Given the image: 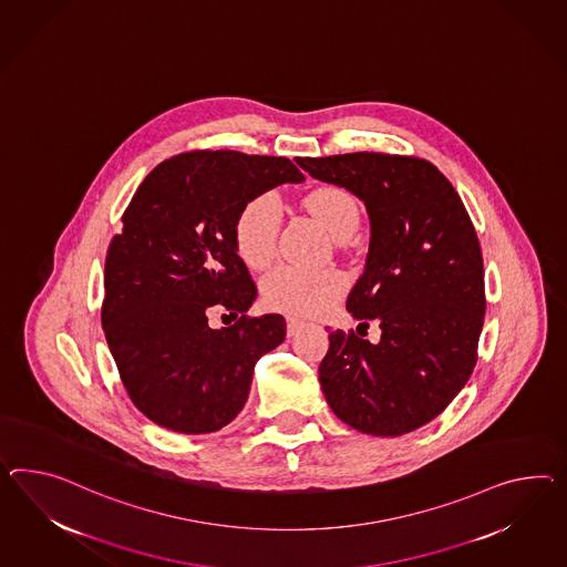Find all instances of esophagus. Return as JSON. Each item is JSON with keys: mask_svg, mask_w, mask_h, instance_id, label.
Returning <instances> with one entry per match:
<instances>
[{"mask_svg": "<svg viewBox=\"0 0 567 567\" xmlns=\"http://www.w3.org/2000/svg\"><path fill=\"white\" fill-rule=\"evenodd\" d=\"M286 322H288V337H291V334H296V331H298V329H300V327L305 324L302 320L296 319V317H288V319H286Z\"/></svg>", "mask_w": 567, "mask_h": 567, "instance_id": "esophagus-1", "label": "esophagus"}]
</instances>
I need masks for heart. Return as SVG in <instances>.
<instances>
[{
	"instance_id": "obj_1",
	"label": "heart",
	"mask_w": 567,
	"mask_h": 567,
	"mask_svg": "<svg viewBox=\"0 0 567 567\" xmlns=\"http://www.w3.org/2000/svg\"><path fill=\"white\" fill-rule=\"evenodd\" d=\"M306 209L319 219L334 240H348L360 226V204L339 185H320L308 190ZM281 228V204L274 193L250 199L234 226V243L240 259L250 269H265L274 261ZM348 288V279L334 269L310 271L281 265L262 279L265 302L290 315H319L334 305Z\"/></svg>"
}]
</instances>
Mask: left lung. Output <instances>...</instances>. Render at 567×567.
<instances>
[{"label": "left lung", "instance_id": "left-lung-1", "mask_svg": "<svg viewBox=\"0 0 567 567\" xmlns=\"http://www.w3.org/2000/svg\"><path fill=\"white\" fill-rule=\"evenodd\" d=\"M362 199L370 216L363 274L349 291L380 341L331 331L320 386L334 415L372 436H403L437 417L477 363L485 284L480 238L451 181L415 156L355 152L296 158Z\"/></svg>", "mask_w": 567, "mask_h": 567}]
</instances>
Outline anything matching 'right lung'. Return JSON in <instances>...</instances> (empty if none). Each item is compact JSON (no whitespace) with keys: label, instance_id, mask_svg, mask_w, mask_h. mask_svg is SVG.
Returning a JSON list of instances; mask_svg holds the SVG:
<instances>
[{"label":"right lung","instance_id":"obj_1","mask_svg":"<svg viewBox=\"0 0 567 567\" xmlns=\"http://www.w3.org/2000/svg\"><path fill=\"white\" fill-rule=\"evenodd\" d=\"M300 181L288 158L199 150L162 162L135 190L106 252L101 317L123 386L147 420L209 434L243 411L255 363L286 339V320L247 317L257 286L234 226L250 199ZM212 309L239 320L212 330Z\"/></svg>","mask_w":567,"mask_h":567}]
</instances>
